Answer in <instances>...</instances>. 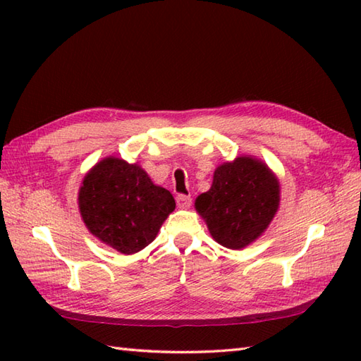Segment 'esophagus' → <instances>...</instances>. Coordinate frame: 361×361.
Here are the masks:
<instances>
[{"mask_svg":"<svg viewBox=\"0 0 361 361\" xmlns=\"http://www.w3.org/2000/svg\"><path fill=\"white\" fill-rule=\"evenodd\" d=\"M190 204H192V198H190V195L180 194L178 197H176V206H178V208L188 209V208H190Z\"/></svg>","mask_w":361,"mask_h":361,"instance_id":"obj_1","label":"esophagus"}]
</instances>
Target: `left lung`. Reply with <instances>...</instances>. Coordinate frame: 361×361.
<instances>
[{"label":"left lung","instance_id":"1","mask_svg":"<svg viewBox=\"0 0 361 361\" xmlns=\"http://www.w3.org/2000/svg\"><path fill=\"white\" fill-rule=\"evenodd\" d=\"M279 200V181L268 166L252 157H239L216 169L212 186L197 197L195 209L214 240L240 250L271 224Z\"/></svg>","mask_w":361,"mask_h":361}]
</instances>
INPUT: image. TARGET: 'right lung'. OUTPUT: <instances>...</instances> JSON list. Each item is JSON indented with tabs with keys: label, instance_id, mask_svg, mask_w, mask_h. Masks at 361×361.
<instances>
[{
	"label": "right lung",
	"instance_id": "add662e5",
	"mask_svg": "<svg viewBox=\"0 0 361 361\" xmlns=\"http://www.w3.org/2000/svg\"><path fill=\"white\" fill-rule=\"evenodd\" d=\"M79 209L91 234L122 255H133L155 240L175 200L144 169L110 157L83 178Z\"/></svg>",
	"mask_w": 361,
	"mask_h": 361
}]
</instances>
